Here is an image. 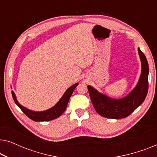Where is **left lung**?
Wrapping results in <instances>:
<instances>
[{
  "instance_id": "left-lung-1",
  "label": "left lung",
  "mask_w": 157,
  "mask_h": 157,
  "mask_svg": "<svg viewBox=\"0 0 157 157\" xmlns=\"http://www.w3.org/2000/svg\"><path fill=\"white\" fill-rule=\"evenodd\" d=\"M141 71L138 83L127 95L121 98H113L101 93L91 86L88 90L93 106L98 114L109 119H118L129 116L145 100L148 93L149 64L145 55L138 48Z\"/></svg>"
}]
</instances>
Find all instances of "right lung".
<instances>
[{
    "label": "right lung",
    "instance_id": "add662e5",
    "mask_svg": "<svg viewBox=\"0 0 157 157\" xmlns=\"http://www.w3.org/2000/svg\"><path fill=\"white\" fill-rule=\"evenodd\" d=\"M78 85V83H75V84L72 85L65 91L62 97L60 98V100L54 106L51 107V108L47 109L45 111H33L31 109H29L26 107L23 106L21 105L20 103L18 101L17 98L15 94L14 91H12V96L13 98L15 103L18 106L19 108L21 109V111L27 116L28 117L35 121H51L56 118L59 117L64 111H65L66 106H67L68 101L71 96L73 92H74V89H76L77 86Z\"/></svg>",
    "mask_w": 157,
    "mask_h": 157
}]
</instances>
